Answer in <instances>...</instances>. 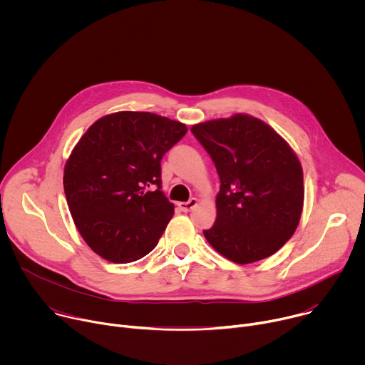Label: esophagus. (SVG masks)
Returning <instances> with one entry per match:
<instances>
[{"label": "esophagus", "instance_id": "1", "mask_svg": "<svg viewBox=\"0 0 365 365\" xmlns=\"http://www.w3.org/2000/svg\"><path fill=\"white\" fill-rule=\"evenodd\" d=\"M196 205H197V199H195V197L189 199L187 202H179V203H178L179 210H180V211H183V212H189V211H192Z\"/></svg>", "mask_w": 365, "mask_h": 365}]
</instances>
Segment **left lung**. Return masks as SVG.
Masks as SVG:
<instances>
[{"label":"left lung","instance_id":"1","mask_svg":"<svg viewBox=\"0 0 365 365\" xmlns=\"http://www.w3.org/2000/svg\"><path fill=\"white\" fill-rule=\"evenodd\" d=\"M192 134L217 168L215 224L203 235L238 264L270 257L294 234L303 172L289 144L262 120L237 114L196 124Z\"/></svg>","mask_w":365,"mask_h":365}]
</instances>
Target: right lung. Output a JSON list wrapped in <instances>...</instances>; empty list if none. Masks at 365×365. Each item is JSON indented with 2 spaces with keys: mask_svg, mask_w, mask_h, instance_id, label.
Returning <instances> with one entry per match:
<instances>
[{
  "mask_svg": "<svg viewBox=\"0 0 365 365\" xmlns=\"http://www.w3.org/2000/svg\"><path fill=\"white\" fill-rule=\"evenodd\" d=\"M186 133L185 124L162 115L121 111L82 135L63 187L78 231L98 255L124 264L158 245L175 214L162 190L160 163Z\"/></svg>",
  "mask_w": 365,
  "mask_h": 365,
  "instance_id": "obj_1",
  "label": "right lung"
}]
</instances>
